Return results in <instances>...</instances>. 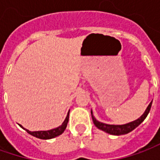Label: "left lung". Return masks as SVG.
I'll return each mask as SVG.
<instances>
[{
    "label": "left lung",
    "mask_w": 160,
    "mask_h": 160,
    "mask_svg": "<svg viewBox=\"0 0 160 160\" xmlns=\"http://www.w3.org/2000/svg\"><path fill=\"white\" fill-rule=\"evenodd\" d=\"M152 101L151 103L149 104V105L147 108V110L145 111V112L143 113V115L141 116V118H139L136 120L133 121L131 122H128V123L122 124V125H113V124H106L103 123L101 122H98V120H96V118H94L93 115H92V111H91V114H92V121H93V123L95 124V126L99 128L101 130L106 132L108 134H113V135H121V134H126L128 133H129L132 130H134V128L136 127H138L140 124L145 120V118L148 117L149 111L151 110L152 106Z\"/></svg>",
    "instance_id": "8db88e82"
}]
</instances>
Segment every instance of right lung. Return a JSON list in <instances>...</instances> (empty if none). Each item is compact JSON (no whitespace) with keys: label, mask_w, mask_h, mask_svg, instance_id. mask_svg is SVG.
Returning a JSON list of instances; mask_svg holds the SVG:
<instances>
[{"label":"right lung","mask_w":160,"mask_h":160,"mask_svg":"<svg viewBox=\"0 0 160 160\" xmlns=\"http://www.w3.org/2000/svg\"><path fill=\"white\" fill-rule=\"evenodd\" d=\"M68 118H69V111L68 112L66 118H65V120H64V122L61 126L47 131H30L25 128H23L22 125H20V124H19V126L22 128L23 129H25L28 134H32L35 137L38 138V139H42V140H49V139H52V138H55L60 135V134H62L64 130L66 129L67 125H68Z\"/></svg>","instance_id":"obj_1"}]
</instances>
